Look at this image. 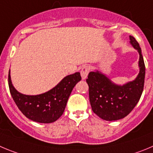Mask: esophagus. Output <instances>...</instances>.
Returning <instances> with one entry per match:
<instances>
[{"mask_svg":"<svg viewBox=\"0 0 153 153\" xmlns=\"http://www.w3.org/2000/svg\"><path fill=\"white\" fill-rule=\"evenodd\" d=\"M90 70H91V66L88 65H84L82 68H81V78L83 80L86 79L87 77H88V73H89Z\"/></svg>","mask_w":153,"mask_h":153,"instance_id":"1","label":"esophagus"}]
</instances>
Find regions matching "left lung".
<instances>
[{
    "label": "left lung",
    "instance_id": "left-lung-1",
    "mask_svg": "<svg viewBox=\"0 0 153 153\" xmlns=\"http://www.w3.org/2000/svg\"><path fill=\"white\" fill-rule=\"evenodd\" d=\"M129 37L130 43L140 55V72L137 78L125 85H119L96 70L90 72L86 80L93 112L105 121H116L127 116L139 102L143 91L145 64L141 48L134 37Z\"/></svg>",
    "mask_w": 153,
    "mask_h": 153
}]
</instances>
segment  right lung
Wrapping results in <instances>:
<instances>
[{
	"mask_svg": "<svg viewBox=\"0 0 153 153\" xmlns=\"http://www.w3.org/2000/svg\"><path fill=\"white\" fill-rule=\"evenodd\" d=\"M81 80L80 72L65 76L50 91L38 95H25L17 91L8 75L10 92L19 109L26 118L39 123H52L63 114L72 89Z\"/></svg>",
	"mask_w": 153,
	"mask_h": 153,
	"instance_id": "obj_1",
	"label": "right lung"
}]
</instances>
